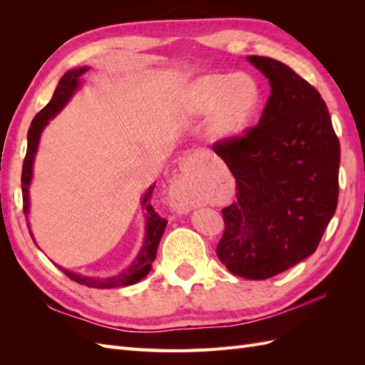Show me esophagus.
Listing matches in <instances>:
<instances>
[{
    "label": "esophagus",
    "mask_w": 365,
    "mask_h": 365,
    "mask_svg": "<svg viewBox=\"0 0 365 365\" xmlns=\"http://www.w3.org/2000/svg\"><path fill=\"white\" fill-rule=\"evenodd\" d=\"M204 157H205V152L201 150V149H197V150H195L192 153V155L187 157L184 164H187V165L197 164V163H201L204 160ZM172 205H173V208L176 210V212H180V213H185V212H189V210H192L193 202H192V200L189 197V195H187V192H185V189H184L182 185H175L173 187Z\"/></svg>",
    "instance_id": "34e87169"
}]
</instances>
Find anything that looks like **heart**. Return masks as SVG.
<instances>
[{"instance_id":"1","label":"heart","mask_w":365,"mask_h":365,"mask_svg":"<svg viewBox=\"0 0 365 365\" xmlns=\"http://www.w3.org/2000/svg\"><path fill=\"white\" fill-rule=\"evenodd\" d=\"M192 114H215V129L220 137L240 134L259 105V90L250 77L210 74L192 83L189 94Z\"/></svg>"}]
</instances>
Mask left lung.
<instances>
[{"instance_id": "obj_1", "label": "left lung", "mask_w": 365, "mask_h": 365, "mask_svg": "<svg viewBox=\"0 0 365 365\" xmlns=\"http://www.w3.org/2000/svg\"><path fill=\"white\" fill-rule=\"evenodd\" d=\"M248 61L271 96L256 126L212 146L236 178L216 254L231 274L264 280L318 248L338 204L339 141L311 83L280 61Z\"/></svg>"}]
</instances>
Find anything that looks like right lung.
I'll return each instance as SVG.
<instances>
[{
    "label": "right lung",
    "mask_w": 365,
    "mask_h": 365,
    "mask_svg": "<svg viewBox=\"0 0 365 365\" xmlns=\"http://www.w3.org/2000/svg\"><path fill=\"white\" fill-rule=\"evenodd\" d=\"M86 70L88 68H77V70H71V71L65 73L58 83V88H56V91H54L50 103L43 109H41V111L36 114V117L31 120V125L29 128V134H27V153H26L24 164H23V175H21V187H23V202H24L23 210H24L26 216L29 215V185L31 181V168H33V160H35L36 149L39 145L41 132H42L43 126L48 123V120L56 115L62 109V106L68 102V98L73 96L76 88L79 86V79L82 77V74L86 73ZM152 192H153V185L148 190L145 197H143V204L146 205V212H148L145 244H143L141 251L138 254V257L135 259V262L132 263L126 271H123L111 279L83 277V275L70 272V271L59 267L62 269V272L73 282L86 284V286H90V288H97V289H109V288H120V286H129V284H134V283L140 282L143 277H146L148 272L150 271L152 262L155 260L160 239L164 233L165 224H168V220L161 217L155 212V208L150 205ZM146 202H148V205L145 204ZM30 236H31V233H30Z\"/></svg>",
    "instance_id": "add662e5"
}]
</instances>
